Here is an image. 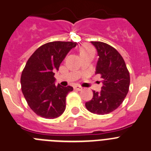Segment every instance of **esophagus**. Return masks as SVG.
Segmentation results:
<instances>
[{"label": "esophagus", "instance_id": "obj_1", "mask_svg": "<svg viewBox=\"0 0 151 151\" xmlns=\"http://www.w3.org/2000/svg\"><path fill=\"white\" fill-rule=\"evenodd\" d=\"M74 88L75 90H77V91H81V90H83V88L81 86H75L74 87Z\"/></svg>", "mask_w": 151, "mask_h": 151}]
</instances>
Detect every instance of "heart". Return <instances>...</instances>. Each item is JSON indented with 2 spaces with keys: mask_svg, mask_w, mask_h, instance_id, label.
<instances>
[{
  "mask_svg": "<svg viewBox=\"0 0 151 151\" xmlns=\"http://www.w3.org/2000/svg\"><path fill=\"white\" fill-rule=\"evenodd\" d=\"M80 54H83V53H87V52L89 51H93V48L91 47V46L88 45H85L83 46L80 50Z\"/></svg>",
  "mask_w": 151,
  "mask_h": 151,
  "instance_id": "heart-1",
  "label": "heart"
}]
</instances>
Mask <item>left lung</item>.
I'll use <instances>...</instances> for the list:
<instances>
[{"mask_svg":"<svg viewBox=\"0 0 151 151\" xmlns=\"http://www.w3.org/2000/svg\"><path fill=\"white\" fill-rule=\"evenodd\" d=\"M98 52L95 74L104 79L101 91H93V98L86 103L89 112L109 114L122 104L129 86V74L122 55L114 47L101 42H91Z\"/></svg>","mask_w":151,"mask_h":151,"instance_id":"left-lung-1","label":"left lung"}]
</instances>
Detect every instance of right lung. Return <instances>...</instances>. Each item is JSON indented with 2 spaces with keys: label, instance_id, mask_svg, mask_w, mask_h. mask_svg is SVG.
Masks as SVG:
<instances>
[{
  "label": "right lung",
  "instance_id": "obj_1",
  "mask_svg": "<svg viewBox=\"0 0 151 151\" xmlns=\"http://www.w3.org/2000/svg\"><path fill=\"white\" fill-rule=\"evenodd\" d=\"M77 42H52L39 47L27 60L21 77L24 96L39 116L53 119L65 109L66 96L73 87L55 85V71Z\"/></svg>",
  "mask_w": 151,
  "mask_h": 151
}]
</instances>
